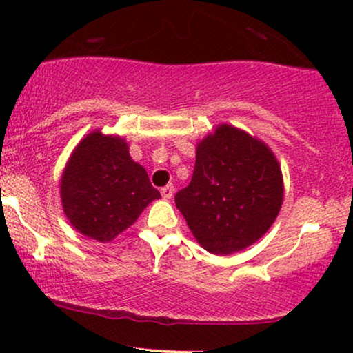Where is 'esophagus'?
<instances>
[{
    "instance_id": "obj_1",
    "label": "esophagus",
    "mask_w": 353,
    "mask_h": 353,
    "mask_svg": "<svg viewBox=\"0 0 353 353\" xmlns=\"http://www.w3.org/2000/svg\"><path fill=\"white\" fill-rule=\"evenodd\" d=\"M161 194H163V197L165 201L168 199H171V197L174 196V185L172 184H168V185H164L163 189H161Z\"/></svg>"
}]
</instances>
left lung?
Here are the masks:
<instances>
[{"instance_id":"1","label":"left lung","mask_w":353,"mask_h":353,"mask_svg":"<svg viewBox=\"0 0 353 353\" xmlns=\"http://www.w3.org/2000/svg\"><path fill=\"white\" fill-rule=\"evenodd\" d=\"M174 199L205 250L239 252L264 236L279 216L281 165L262 141L221 124L197 144L192 179Z\"/></svg>"}]
</instances>
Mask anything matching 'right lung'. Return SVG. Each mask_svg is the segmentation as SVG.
I'll return each mask as SVG.
<instances>
[{"mask_svg":"<svg viewBox=\"0 0 353 353\" xmlns=\"http://www.w3.org/2000/svg\"><path fill=\"white\" fill-rule=\"evenodd\" d=\"M148 172L119 136L92 131L72 151L61 177V201L78 232L109 242L131 228L149 202L159 199Z\"/></svg>","mask_w":353,"mask_h":353,"instance_id":"1","label":"right lung"}]
</instances>
